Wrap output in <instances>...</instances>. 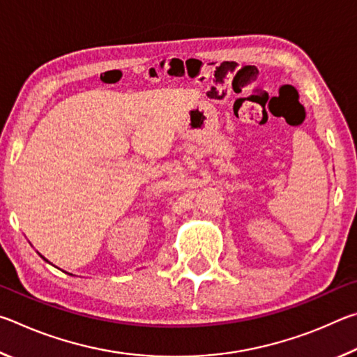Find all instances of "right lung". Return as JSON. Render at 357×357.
Instances as JSON below:
<instances>
[{
    "mask_svg": "<svg viewBox=\"0 0 357 357\" xmlns=\"http://www.w3.org/2000/svg\"><path fill=\"white\" fill-rule=\"evenodd\" d=\"M42 258H44V257H42ZM44 259H45V258H44ZM45 261H47V259H45Z\"/></svg>",
    "mask_w": 357,
    "mask_h": 357,
    "instance_id": "obj_1",
    "label": "right lung"
}]
</instances>
